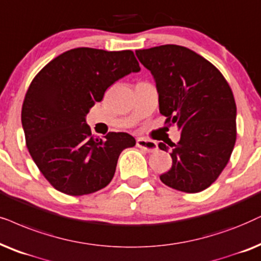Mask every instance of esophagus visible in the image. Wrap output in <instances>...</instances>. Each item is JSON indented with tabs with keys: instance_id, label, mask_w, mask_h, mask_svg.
Listing matches in <instances>:
<instances>
[{
	"instance_id": "34e87169",
	"label": "esophagus",
	"mask_w": 261,
	"mask_h": 261,
	"mask_svg": "<svg viewBox=\"0 0 261 261\" xmlns=\"http://www.w3.org/2000/svg\"><path fill=\"white\" fill-rule=\"evenodd\" d=\"M137 146L143 148V150L146 152H154V151H157V148H158L157 143H155V141L147 140V139H144V138L138 139Z\"/></svg>"
}]
</instances>
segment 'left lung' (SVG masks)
Returning a JSON list of instances; mask_svg holds the SVG:
<instances>
[{"instance_id":"8db88e82","label":"left lung","mask_w":261,"mask_h":261,"mask_svg":"<svg viewBox=\"0 0 261 261\" xmlns=\"http://www.w3.org/2000/svg\"><path fill=\"white\" fill-rule=\"evenodd\" d=\"M154 77L160 113L181 130L171 144L172 165L161 175L169 187L198 193L210 187L226 167L236 141V104L223 74L193 50L175 44L137 50ZM158 147L168 151L160 143Z\"/></svg>"}]
</instances>
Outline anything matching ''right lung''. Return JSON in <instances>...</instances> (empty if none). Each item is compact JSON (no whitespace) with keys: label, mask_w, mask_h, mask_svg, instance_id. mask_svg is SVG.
Wrapping results in <instances>:
<instances>
[{"label":"right lung","mask_w":261,"mask_h":261,"mask_svg":"<svg viewBox=\"0 0 261 261\" xmlns=\"http://www.w3.org/2000/svg\"><path fill=\"white\" fill-rule=\"evenodd\" d=\"M139 70L132 50L76 48L50 61L32 80L21 109L26 145L57 191L91 194L113 180L121 152L135 139L123 132L93 139L85 117L108 87Z\"/></svg>","instance_id":"1"}]
</instances>
